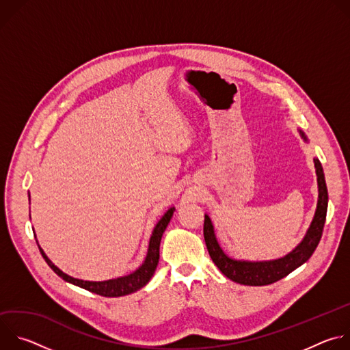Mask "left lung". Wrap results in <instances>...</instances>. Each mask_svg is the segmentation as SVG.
I'll return each instance as SVG.
<instances>
[{
	"instance_id": "obj_1",
	"label": "left lung",
	"mask_w": 350,
	"mask_h": 350,
	"mask_svg": "<svg viewBox=\"0 0 350 350\" xmlns=\"http://www.w3.org/2000/svg\"><path fill=\"white\" fill-rule=\"evenodd\" d=\"M297 131L306 142H309L306 134L302 130H297ZM313 161H314V167L317 174V187H319V199H317V208L314 212V217L304 239L285 256L280 259L258 260V262L235 259L232 256H228L223 251V247L217 241L212 219L209 217V215H205L204 237H205L206 247L213 263L227 278L242 285H252V286L269 285L286 277L289 273H292L297 267H301L304 263H306L310 259V256L316 251V247L321 239L325 216H327V208H328V191H327L323 166L317 158H314Z\"/></svg>"
}]
</instances>
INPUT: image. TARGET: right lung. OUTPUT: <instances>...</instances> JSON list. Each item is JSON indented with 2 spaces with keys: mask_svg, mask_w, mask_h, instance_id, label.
Returning <instances> with one entry per match:
<instances>
[{
  "mask_svg": "<svg viewBox=\"0 0 350 350\" xmlns=\"http://www.w3.org/2000/svg\"><path fill=\"white\" fill-rule=\"evenodd\" d=\"M29 199H30V193H29ZM176 208L172 206L166 211V213L161 217V220L157 223V226L154 227L152 235L149 238V243H148V251H146V256L142 262V265L134 270L133 273L127 274V275H122L118 278H111V280H105V281H84L80 278H75L66 273H64L61 269H58L51 260L48 259V256L45 255V252L40 247V252L42 255V258L45 259V262L48 263V266L51 267L61 278H64L66 282H70L76 286H80L83 289H87L90 292H94L96 295L101 296H107V297H118V296H124L129 293H133L138 289H141L142 286H145L149 280L152 278L157 266L159 263V246H161V239L162 235L167 227V224L170 223V219L173 217Z\"/></svg>",
  "mask_w": 350,
  "mask_h": 350,
  "instance_id": "obj_1",
  "label": "right lung"
}]
</instances>
